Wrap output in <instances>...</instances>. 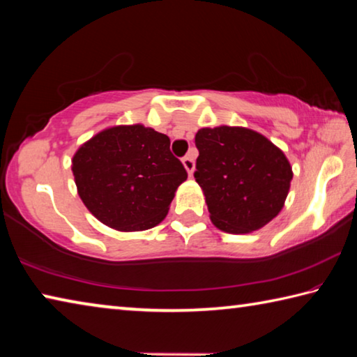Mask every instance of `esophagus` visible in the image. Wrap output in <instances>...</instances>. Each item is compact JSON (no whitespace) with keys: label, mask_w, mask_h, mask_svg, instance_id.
<instances>
[{"label":"esophagus","mask_w":357,"mask_h":357,"mask_svg":"<svg viewBox=\"0 0 357 357\" xmlns=\"http://www.w3.org/2000/svg\"><path fill=\"white\" fill-rule=\"evenodd\" d=\"M183 165L187 170V173H189V176H192L193 170H195V160H193L192 155H185L183 159Z\"/></svg>","instance_id":"34e87169"}]
</instances>
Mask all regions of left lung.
<instances>
[{"label":"left lung","mask_w":357,"mask_h":357,"mask_svg":"<svg viewBox=\"0 0 357 357\" xmlns=\"http://www.w3.org/2000/svg\"><path fill=\"white\" fill-rule=\"evenodd\" d=\"M195 181L206 197L209 217L227 233H250L280 213L293 179L282 149L245 128L197 132Z\"/></svg>","instance_id":"8db88e82"}]
</instances>
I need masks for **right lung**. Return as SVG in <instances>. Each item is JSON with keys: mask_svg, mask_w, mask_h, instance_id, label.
Returning <instances> with one entry per match:
<instances>
[{"mask_svg": "<svg viewBox=\"0 0 357 357\" xmlns=\"http://www.w3.org/2000/svg\"><path fill=\"white\" fill-rule=\"evenodd\" d=\"M72 173L89 213L119 231L160 223L187 179L170 138L142 124L114 126L83 143L72 159Z\"/></svg>", "mask_w": 357, "mask_h": 357, "instance_id": "obj_1", "label": "right lung"}]
</instances>
